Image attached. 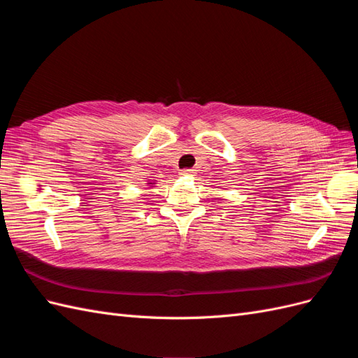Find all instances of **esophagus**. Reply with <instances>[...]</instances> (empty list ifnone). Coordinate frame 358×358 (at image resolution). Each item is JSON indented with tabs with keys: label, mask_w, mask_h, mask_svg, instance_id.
Returning <instances> with one entry per match:
<instances>
[{
	"label": "esophagus",
	"mask_w": 358,
	"mask_h": 358,
	"mask_svg": "<svg viewBox=\"0 0 358 358\" xmlns=\"http://www.w3.org/2000/svg\"><path fill=\"white\" fill-rule=\"evenodd\" d=\"M194 171H196V170H192V169H183V170L179 171V175H180V176H191Z\"/></svg>",
	"instance_id": "obj_1"
}]
</instances>
